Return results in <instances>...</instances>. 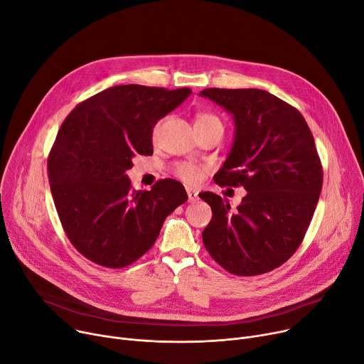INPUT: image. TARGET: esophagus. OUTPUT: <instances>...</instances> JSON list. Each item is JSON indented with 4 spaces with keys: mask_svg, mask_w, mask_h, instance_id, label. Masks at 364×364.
<instances>
[{
    "mask_svg": "<svg viewBox=\"0 0 364 364\" xmlns=\"http://www.w3.org/2000/svg\"><path fill=\"white\" fill-rule=\"evenodd\" d=\"M186 193H188V198L189 203H195L198 200V191L193 189V188H186Z\"/></svg>",
    "mask_w": 364,
    "mask_h": 364,
    "instance_id": "1",
    "label": "esophagus"
}]
</instances>
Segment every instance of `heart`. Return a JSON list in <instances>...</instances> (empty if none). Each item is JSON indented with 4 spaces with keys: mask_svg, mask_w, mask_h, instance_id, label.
Instances as JSON below:
<instances>
[{
    "mask_svg": "<svg viewBox=\"0 0 364 364\" xmlns=\"http://www.w3.org/2000/svg\"><path fill=\"white\" fill-rule=\"evenodd\" d=\"M195 124H221V121L213 114H200ZM157 132V127L154 128V134ZM175 173L186 183H198L203 178V169L192 163H179L175 167Z\"/></svg>",
    "mask_w": 364,
    "mask_h": 364,
    "instance_id": "obj_1",
    "label": "heart"
}]
</instances>
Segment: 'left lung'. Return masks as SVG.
<instances>
[{
  "mask_svg": "<svg viewBox=\"0 0 364 364\" xmlns=\"http://www.w3.org/2000/svg\"><path fill=\"white\" fill-rule=\"evenodd\" d=\"M233 115L235 141L214 176L220 186H243L236 211L220 195H200L213 218L203 232L211 258L236 275H258L284 264L314 217L322 166L300 112L259 89H205L200 93Z\"/></svg>",
  "mask_w": 364,
  "mask_h": 364,
  "instance_id": "8db88e82",
  "label": "left lung"
}]
</instances>
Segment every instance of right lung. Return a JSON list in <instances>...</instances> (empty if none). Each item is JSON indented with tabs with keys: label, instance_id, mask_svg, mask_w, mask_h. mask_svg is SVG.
Segmentation results:
<instances>
[{
	"label": "right lung",
	"instance_id": "right-lung-1",
	"mask_svg": "<svg viewBox=\"0 0 364 364\" xmlns=\"http://www.w3.org/2000/svg\"><path fill=\"white\" fill-rule=\"evenodd\" d=\"M191 89L109 87L71 110L48 157V178L61 225L78 252L107 268L143 257L164 218L188 200L183 185L161 179L134 191L127 171L153 154V128Z\"/></svg>",
	"mask_w": 364,
	"mask_h": 364
}]
</instances>
